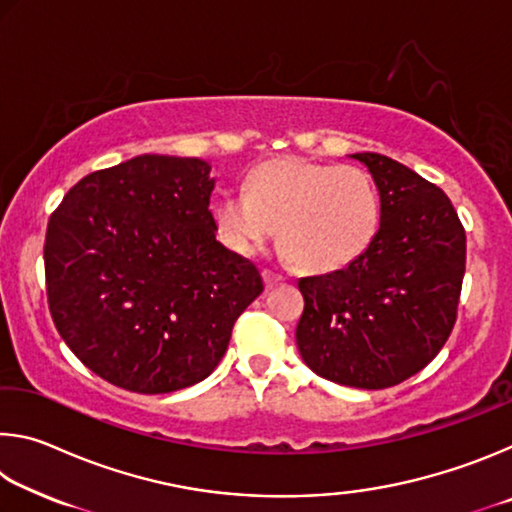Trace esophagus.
I'll use <instances>...</instances> for the list:
<instances>
[{
    "label": "esophagus",
    "mask_w": 512,
    "mask_h": 512,
    "mask_svg": "<svg viewBox=\"0 0 512 512\" xmlns=\"http://www.w3.org/2000/svg\"><path fill=\"white\" fill-rule=\"evenodd\" d=\"M262 275H264V284H266V289H273L275 284H282V282H284V277H282V275H277V273H273V271H264Z\"/></svg>",
    "instance_id": "34e87169"
}]
</instances>
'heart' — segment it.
<instances>
[{
  "mask_svg": "<svg viewBox=\"0 0 512 512\" xmlns=\"http://www.w3.org/2000/svg\"><path fill=\"white\" fill-rule=\"evenodd\" d=\"M381 223L375 180L359 167L302 158L259 164L244 192L214 205V230L239 257H253L280 228L282 255L314 273L350 266L372 246Z\"/></svg>",
  "mask_w": 512,
  "mask_h": 512,
  "instance_id": "1",
  "label": "heart"
}]
</instances>
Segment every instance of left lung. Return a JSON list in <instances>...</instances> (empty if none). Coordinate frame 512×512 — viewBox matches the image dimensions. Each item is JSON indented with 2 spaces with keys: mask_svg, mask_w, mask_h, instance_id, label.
Masks as SVG:
<instances>
[{
  "mask_svg": "<svg viewBox=\"0 0 512 512\" xmlns=\"http://www.w3.org/2000/svg\"><path fill=\"white\" fill-rule=\"evenodd\" d=\"M375 178L381 223L357 262L298 282L296 341L316 375L379 391L436 357L456 323L465 228L443 189L393 158L354 153Z\"/></svg>",
  "mask_w": 512,
  "mask_h": 512,
  "instance_id": "8db88e82",
  "label": "left lung"
}]
</instances>
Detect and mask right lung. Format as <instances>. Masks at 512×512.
Here are the masks:
<instances>
[{
	"label": "right lung",
	"mask_w": 512,
	"mask_h": 512,
	"mask_svg": "<svg viewBox=\"0 0 512 512\" xmlns=\"http://www.w3.org/2000/svg\"><path fill=\"white\" fill-rule=\"evenodd\" d=\"M210 164L137 155L65 194L45 237L51 318L101 379L144 395L205 379L264 291L246 257L216 241Z\"/></svg>",
	"instance_id": "right-lung-1"
}]
</instances>
